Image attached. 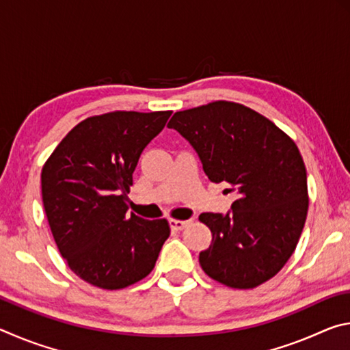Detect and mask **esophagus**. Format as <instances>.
<instances>
[{
    "mask_svg": "<svg viewBox=\"0 0 350 350\" xmlns=\"http://www.w3.org/2000/svg\"><path fill=\"white\" fill-rule=\"evenodd\" d=\"M189 225V221H179V219H170V227L171 230H176V232H180V230L187 228Z\"/></svg>",
    "mask_w": 350,
    "mask_h": 350,
    "instance_id": "obj_1",
    "label": "esophagus"
}]
</instances>
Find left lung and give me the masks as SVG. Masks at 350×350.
Segmentation results:
<instances>
[{"label":"left lung","instance_id":"8db88e82","mask_svg":"<svg viewBox=\"0 0 350 350\" xmlns=\"http://www.w3.org/2000/svg\"><path fill=\"white\" fill-rule=\"evenodd\" d=\"M168 128L189 142L211 182L236 194L225 215L199 216L213 234L200 267L233 288L269 281L295 252L309 206L295 142L256 111L222 100L176 112Z\"/></svg>","mask_w":350,"mask_h":350}]
</instances>
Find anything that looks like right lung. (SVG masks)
<instances>
[{
  "label": "right lung",
  "instance_id": "add662e5",
  "mask_svg": "<svg viewBox=\"0 0 350 350\" xmlns=\"http://www.w3.org/2000/svg\"><path fill=\"white\" fill-rule=\"evenodd\" d=\"M171 111H116L80 122L41 171L52 236L70 270L92 286L118 290L144 280L170 236L165 219L128 215L133 173Z\"/></svg>",
  "mask_w": 350,
  "mask_h": 350
}]
</instances>
